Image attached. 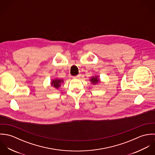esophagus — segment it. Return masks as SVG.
Masks as SVG:
<instances>
[{
    "instance_id": "1",
    "label": "esophagus",
    "mask_w": 155,
    "mask_h": 155,
    "mask_svg": "<svg viewBox=\"0 0 155 155\" xmlns=\"http://www.w3.org/2000/svg\"><path fill=\"white\" fill-rule=\"evenodd\" d=\"M81 75L79 74H78V75H77V76H73V79H78V78H79L81 77Z\"/></svg>"
}]
</instances>
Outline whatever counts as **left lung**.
<instances>
[{
	"mask_svg": "<svg viewBox=\"0 0 155 155\" xmlns=\"http://www.w3.org/2000/svg\"><path fill=\"white\" fill-rule=\"evenodd\" d=\"M89 81L94 85L98 84L100 82V79H99V76H95L91 77V79H89Z\"/></svg>",
	"mask_w": 155,
	"mask_h": 155,
	"instance_id": "8db88e82",
	"label": "left lung"
}]
</instances>
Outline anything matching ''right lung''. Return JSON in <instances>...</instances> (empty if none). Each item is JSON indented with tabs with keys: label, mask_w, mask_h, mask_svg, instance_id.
Masks as SVG:
<instances>
[{
	"label": "right lung",
	"mask_w": 155,
	"mask_h": 155,
	"mask_svg": "<svg viewBox=\"0 0 155 155\" xmlns=\"http://www.w3.org/2000/svg\"><path fill=\"white\" fill-rule=\"evenodd\" d=\"M64 82V80L60 79H54L51 81V85L54 88L58 89L61 84Z\"/></svg>",
	"instance_id": "1"
}]
</instances>
